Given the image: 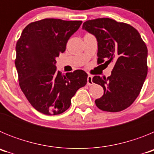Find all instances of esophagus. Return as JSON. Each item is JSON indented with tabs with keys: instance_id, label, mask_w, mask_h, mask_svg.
Here are the masks:
<instances>
[{
	"instance_id": "1",
	"label": "esophagus",
	"mask_w": 154,
	"mask_h": 154,
	"mask_svg": "<svg viewBox=\"0 0 154 154\" xmlns=\"http://www.w3.org/2000/svg\"><path fill=\"white\" fill-rule=\"evenodd\" d=\"M87 84L89 85H93V82H92V76L89 75H88V78H87Z\"/></svg>"
}]
</instances>
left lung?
<instances>
[{"label":"left lung","instance_id":"left-lung-1","mask_svg":"<svg viewBox=\"0 0 154 154\" xmlns=\"http://www.w3.org/2000/svg\"><path fill=\"white\" fill-rule=\"evenodd\" d=\"M82 29L97 40L98 63H114L108 78L95 75L92 79L104 89L103 96L95 101L96 106L106 112L125 109L135 101L146 79V44L133 27L110 18L87 21Z\"/></svg>","mask_w":154,"mask_h":154}]
</instances>
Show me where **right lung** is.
Returning <instances> with one entry per match:
<instances>
[{
	"label": "right lung",
	"instance_id": "right-lung-1",
	"mask_svg": "<svg viewBox=\"0 0 154 154\" xmlns=\"http://www.w3.org/2000/svg\"><path fill=\"white\" fill-rule=\"evenodd\" d=\"M81 24V21L43 19L27 25L17 41L19 85L31 106L42 113L66 111L77 90L86 85L88 75L83 70L62 75L55 65V58L65 51L68 40Z\"/></svg>",
	"mask_w": 154,
	"mask_h": 154
}]
</instances>
